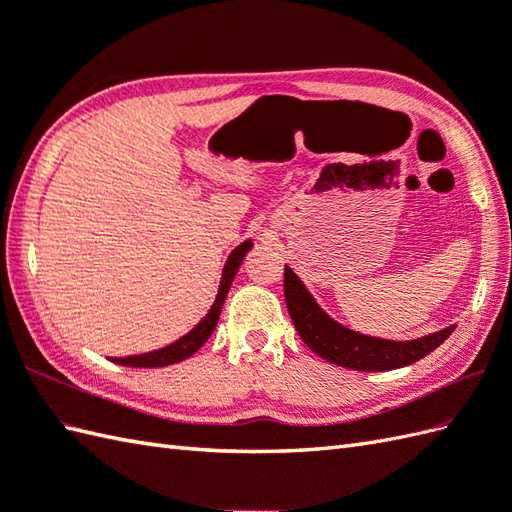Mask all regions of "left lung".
Returning a JSON list of instances; mask_svg holds the SVG:
<instances>
[{
  "instance_id": "1",
  "label": "left lung",
  "mask_w": 512,
  "mask_h": 512,
  "mask_svg": "<svg viewBox=\"0 0 512 512\" xmlns=\"http://www.w3.org/2000/svg\"><path fill=\"white\" fill-rule=\"evenodd\" d=\"M283 292L292 323L307 347L323 360L336 366L353 368V371L375 373L414 364L436 347H441L451 336V331L456 329V325H451L436 331V334L406 342L358 334V331L336 323L314 301V296L307 292L303 281L294 275L290 266H285L283 272Z\"/></svg>"
}]
</instances>
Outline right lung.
Listing matches in <instances>:
<instances>
[{"label": "right lung", "mask_w": 512, "mask_h": 512, "mask_svg": "<svg viewBox=\"0 0 512 512\" xmlns=\"http://www.w3.org/2000/svg\"><path fill=\"white\" fill-rule=\"evenodd\" d=\"M251 248H253V242L246 240L229 255L227 264H224V270H222V279H220L216 301H213L207 316L202 318L200 323L192 331H189V334H185L183 338H178L176 342L168 344V347H163V349L141 353V355H126V358H111V362L122 364V366H135V368H159V366H170V364H176V362H183V360L189 358V355H194L202 347V344L209 340V336L213 334V329H216L224 299H227V294L231 290V283L237 275V270H240L242 261H244L246 253L251 251Z\"/></svg>", "instance_id": "obj_1"}]
</instances>
